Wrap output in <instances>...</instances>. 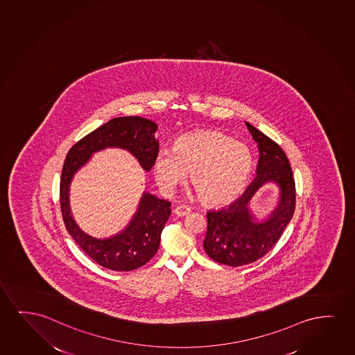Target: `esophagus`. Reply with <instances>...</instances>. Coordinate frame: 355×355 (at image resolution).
<instances>
[{
  "label": "esophagus",
  "mask_w": 355,
  "mask_h": 355,
  "mask_svg": "<svg viewBox=\"0 0 355 355\" xmlns=\"http://www.w3.org/2000/svg\"><path fill=\"white\" fill-rule=\"evenodd\" d=\"M173 212H175V216H178V217H183V216L189 214L191 211H190V209L188 207V206H184V205H180V206H177V207H175Z\"/></svg>",
  "instance_id": "1"
}]
</instances>
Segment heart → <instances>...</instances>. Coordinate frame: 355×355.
<instances>
[{
	"instance_id": "1",
	"label": "heart",
	"mask_w": 355,
	"mask_h": 355,
	"mask_svg": "<svg viewBox=\"0 0 355 355\" xmlns=\"http://www.w3.org/2000/svg\"><path fill=\"white\" fill-rule=\"evenodd\" d=\"M252 153L246 144L216 130H199L178 137L171 149H161L154 160L157 184L172 191L189 173L191 188L206 205L235 199L252 172Z\"/></svg>"
}]
</instances>
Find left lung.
<instances>
[{
	"mask_svg": "<svg viewBox=\"0 0 355 355\" xmlns=\"http://www.w3.org/2000/svg\"><path fill=\"white\" fill-rule=\"evenodd\" d=\"M245 123L259 153L256 178L234 202L207 212L204 240L207 256L230 267L245 266L263 257L282 236L296 205L295 180L285 153L250 122ZM266 184H275L279 194L275 209L259 219L250 209V200Z\"/></svg>",
	"mask_w": 355,
	"mask_h": 355,
	"instance_id": "8db88e82",
	"label": "left lung"
}]
</instances>
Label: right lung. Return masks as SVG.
Returning a JSON list of instances; mask_svg holds the SVG:
<instances>
[{
  "instance_id": "add662e5",
  "label": "right lung",
  "mask_w": 355,
  "mask_h": 355,
  "mask_svg": "<svg viewBox=\"0 0 355 355\" xmlns=\"http://www.w3.org/2000/svg\"><path fill=\"white\" fill-rule=\"evenodd\" d=\"M157 125L141 116L115 117L104 123L69 150L60 178V209L71 238L83 252L102 267L128 272L144 266L160 246L161 233L171 214V202L144 191L136 212L119 233L109 238H96L73 219L70 207V185L73 177L92 159L93 154L107 148L123 149L136 157L143 170L149 172L159 153L155 137Z\"/></svg>"
}]
</instances>
